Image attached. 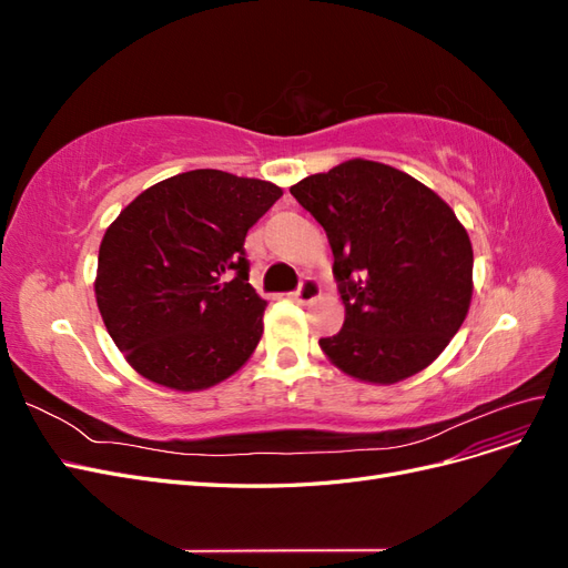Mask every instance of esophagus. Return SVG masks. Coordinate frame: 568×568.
<instances>
[{"label":"esophagus","instance_id":"esophagus-1","mask_svg":"<svg viewBox=\"0 0 568 568\" xmlns=\"http://www.w3.org/2000/svg\"><path fill=\"white\" fill-rule=\"evenodd\" d=\"M296 301L301 303H313L317 296H320V284L313 280V277H305L296 291Z\"/></svg>","mask_w":568,"mask_h":568}]
</instances>
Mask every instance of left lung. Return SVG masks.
Masks as SVG:
<instances>
[{"label":"left lung","instance_id":"1","mask_svg":"<svg viewBox=\"0 0 568 568\" xmlns=\"http://www.w3.org/2000/svg\"><path fill=\"white\" fill-rule=\"evenodd\" d=\"M320 222L346 305L320 348L367 384L422 372L457 334L471 303L469 234L436 192L390 165L353 159L291 186Z\"/></svg>","mask_w":568,"mask_h":568}]
</instances>
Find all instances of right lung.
<instances>
[{
    "label": "right lung",
    "mask_w": 568,
    "mask_h": 568,
    "mask_svg": "<svg viewBox=\"0 0 568 568\" xmlns=\"http://www.w3.org/2000/svg\"><path fill=\"white\" fill-rule=\"evenodd\" d=\"M282 189L189 170L125 205L99 246L94 296L130 367L173 390H203L246 365L265 301L248 284L246 232Z\"/></svg>",
    "instance_id": "right-lung-1"
}]
</instances>
